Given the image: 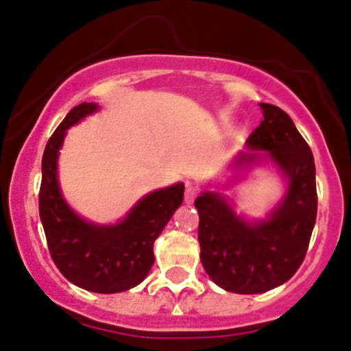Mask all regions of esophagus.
<instances>
[{"instance_id": "34e87169", "label": "esophagus", "mask_w": 351, "mask_h": 351, "mask_svg": "<svg viewBox=\"0 0 351 351\" xmlns=\"http://www.w3.org/2000/svg\"><path fill=\"white\" fill-rule=\"evenodd\" d=\"M197 195H199V189H197V186H192V185H186L185 202H193Z\"/></svg>"}]
</instances>
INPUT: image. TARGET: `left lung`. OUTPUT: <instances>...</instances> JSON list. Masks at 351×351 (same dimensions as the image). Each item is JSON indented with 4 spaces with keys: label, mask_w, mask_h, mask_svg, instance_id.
I'll use <instances>...</instances> for the list:
<instances>
[{
    "label": "left lung",
    "mask_w": 351,
    "mask_h": 351,
    "mask_svg": "<svg viewBox=\"0 0 351 351\" xmlns=\"http://www.w3.org/2000/svg\"><path fill=\"white\" fill-rule=\"evenodd\" d=\"M247 138L233 169L271 162L287 189L264 219H247L221 192L202 190L199 213L200 261L210 280L231 293H264L287 283L307 254L317 216L315 165L311 147L291 118L273 104Z\"/></svg>",
    "instance_id": "obj_1"
}]
</instances>
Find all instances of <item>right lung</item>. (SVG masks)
I'll use <instances>...</instances> for the list:
<instances>
[{"label": "right lung", "instance_id": "1", "mask_svg": "<svg viewBox=\"0 0 351 351\" xmlns=\"http://www.w3.org/2000/svg\"><path fill=\"white\" fill-rule=\"evenodd\" d=\"M99 110L82 103L64 117L43 154L39 216L47 247L60 273L94 293H120L137 287L154 264V241L182 206L185 185L175 183L142 197L123 219L99 224L75 213L61 193L58 158L66 130Z\"/></svg>", "mask_w": 351, "mask_h": 351}]
</instances>
